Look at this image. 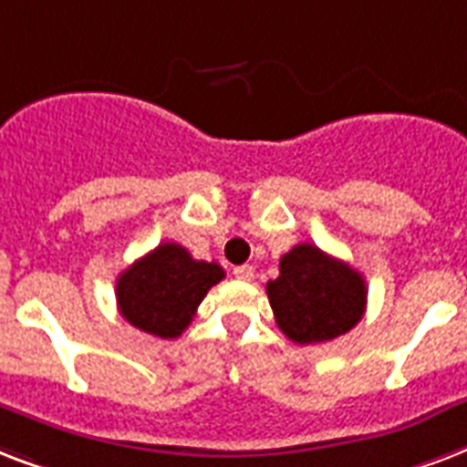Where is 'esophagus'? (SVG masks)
<instances>
[{
	"label": "esophagus",
	"mask_w": 467,
	"mask_h": 467,
	"mask_svg": "<svg viewBox=\"0 0 467 467\" xmlns=\"http://www.w3.org/2000/svg\"><path fill=\"white\" fill-rule=\"evenodd\" d=\"M234 277H236V280H244V283H251L253 277H255V267H253V265H238L236 270H234Z\"/></svg>",
	"instance_id": "obj_1"
}]
</instances>
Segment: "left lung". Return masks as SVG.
Wrapping results in <instances>:
<instances>
[{
	"label": "left lung",
	"mask_w": 467,
	"mask_h": 467,
	"mask_svg": "<svg viewBox=\"0 0 467 467\" xmlns=\"http://www.w3.org/2000/svg\"><path fill=\"white\" fill-rule=\"evenodd\" d=\"M275 321L295 343H321L356 327L365 312L363 275L312 244L280 258V275L267 283Z\"/></svg>",
	"instance_id": "8db88e82"
}]
</instances>
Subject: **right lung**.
Listing matches in <instances>:
<instances>
[{
	"label": "right lung",
	"instance_id": "add662e5",
	"mask_svg": "<svg viewBox=\"0 0 467 467\" xmlns=\"http://www.w3.org/2000/svg\"><path fill=\"white\" fill-rule=\"evenodd\" d=\"M219 280H223L219 263L194 260L177 244H161L119 275V312L146 334L177 338Z\"/></svg>",
	"mask_w": 467,
	"mask_h": 467
}]
</instances>
